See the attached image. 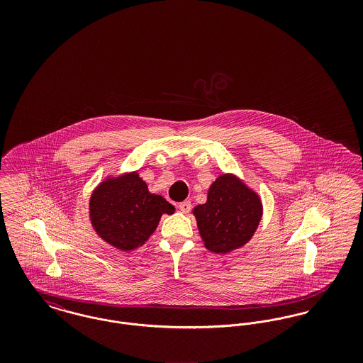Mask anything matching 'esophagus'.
<instances>
[{"instance_id": "1", "label": "esophagus", "mask_w": 363, "mask_h": 363, "mask_svg": "<svg viewBox=\"0 0 363 363\" xmlns=\"http://www.w3.org/2000/svg\"><path fill=\"white\" fill-rule=\"evenodd\" d=\"M179 211L182 212V213H188L190 211V208H191V204H190V201H182V203H179Z\"/></svg>"}]
</instances>
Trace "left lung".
Returning <instances> with one entry per match:
<instances>
[{
  "label": "left lung",
  "mask_w": 363,
  "mask_h": 363,
  "mask_svg": "<svg viewBox=\"0 0 363 363\" xmlns=\"http://www.w3.org/2000/svg\"><path fill=\"white\" fill-rule=\"evenodd\" d=\"M191 213L208 250L228 255L253 238L262 218V201L238 175L223 173L208 188L207 201Z\"/></svg>",
  "instance_id": "8db88e82"
}]
</instances>
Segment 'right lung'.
Listing matches in <instances>:
<instances>
[{"instance_id":"obj_1","label":"right lung","mask_w":363,"mask_h":363,"mask_svg":"<svg viewBox=\"0 0 363 363\" xmlns=\"http://www.w3.org/2000/svg\"><path fill=\"white\" fill-rule=\"evenodd\" d=\"M175 208L151 193L136 172L107 175L92 190L88 215L99 238L121 252L138 250L155 233L162 215Z\"/></svg>"}]
</instances>
